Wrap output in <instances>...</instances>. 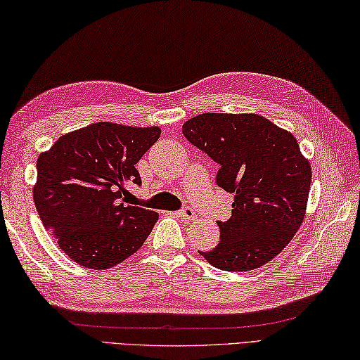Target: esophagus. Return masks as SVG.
<instances>
[{
	"mask_svg": "<svg viewBox=\"0 0 360 360\" xmlns=\"http://www.w3.org/2000/svg\"><path fill=\"white\" fill-rule=\"evenodd\" d=\"M177 215L183 220H194L195 219V212H194V210H191V207H185V210L179 211Z\"/></svg>",
	"mask_w": 360,
	"mask_h": 360,
	"instance_id": "1",
	"label": "esophagus"
}]
</instances>
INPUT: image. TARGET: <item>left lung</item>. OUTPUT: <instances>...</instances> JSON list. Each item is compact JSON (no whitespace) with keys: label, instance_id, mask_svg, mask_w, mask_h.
<instances>
[{"label":"left lung","instance_id":"left-lung-1","mask_svg":"<svg viewBox=\"0 0 360 360\" xmlns=\"http://www.w3.org/2000/svg\"><path fill=\"white\" fill-rule=\"evenodd\" d=\"M183 135L220 165L217 185L234 193L229 220L217 221L220 243L200 252L223 271H252L292 240L307 214L309 160L294 135L257 114L206 112Z\"/></svg>","mask_w":360,"mask_h":360}]
</instances>
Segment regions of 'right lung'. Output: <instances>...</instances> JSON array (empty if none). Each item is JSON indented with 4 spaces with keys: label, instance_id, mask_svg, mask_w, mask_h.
<instances>
[{
    "label": "right lung",
    "instance_id": "add662e5",
    "mask_svg": "<svg viewBox=\"0 0 360 360\" xmlns=\"http://www.w3.org/2000/svg\"><path fill=\"white\" fill-rule=\"evenodd\" d=\"M158 126L98 122L68 132L39 154L34 202L61 251L91 269H108L137 252L158 214L127 205L141 185L135 165L158 140Z\"/></svg>",
    "mask_w": 360,
    "mask_h": 360
}]
</instances>
